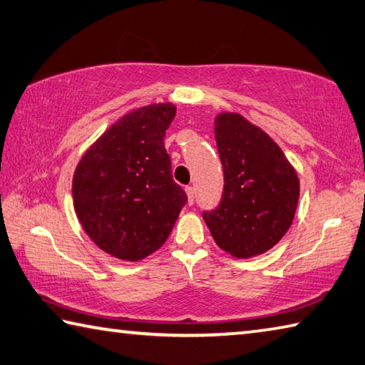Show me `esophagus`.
<instances>
[{"mask_svg":"<svg viewBox=\"0 0 365 365\" xmlns=\"http://www.w3.org/2000/svg\"><path fill=\"white\" fill-rule=\"evenodd\" d=\"M185 191H187V196H188V204L191 205V204L195 202L196 190H195V187H187V188H185Z\"/></svg>","mask_w":365,"mask_h":365,"instance_id":"1","label":"esophagus"}]
</instances>
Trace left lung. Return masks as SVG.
<instances>
[{
    "label": "left lung",
    "instance_id": "8db88e82",
    "mask_svg": "<svg viewBox=\"0 0 365 365\" xmlns=\"http://www.w3.org/2000/svg\"><path fill=\"white\" fill-rule=\"evenodd\" d=\"M225 187L218 207L202 218L218 247L236 258L273 249L294 222L300 180L267 132L235 111L214 121Z\"/></svg>",
    "mask_w": 365,
    "mask_h": 365
}]
</instances>
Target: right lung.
I'll list each match as a JSON object with an SVG mask.
<instances>
[{"label": "right lung", "instance_id": "right-lung-1", "mask_svg": "<svg viewBox=\"0 0 365 365\" xmlns=\"http://www.w3.org/2000/svg\"><path fill=\"white\" fill-rule=\"evenodd\" d=\"M175 113L170 102L129 111L86 150L73 174L79 223L119 260L138 262L160 249L187 202L164 148Z\"/></svg>", "mask_w": 365, "mask_h": 365}]
</instances>
